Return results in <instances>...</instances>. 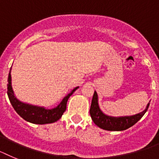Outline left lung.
Segmentation results:
<instances>
[{
	"label": "left lung",
	"instance_id": "obj_1",
	"mask_svg": "<svg viewBox=\"0 0 159 159\" xmlns=\"http://www.w3.org/2000/svg\"><path fill=\"white\" fill-rule=\"evenodd\" d=\"M98 102V93L96 91H94L92 102H91L90 110H89L91 118L95 123V125H98V127L110 131L125 130V129L131 127L132 125H134L136 122H138L141 118H143V116L147 111L149 106H150V102H149L143 112L134 114V115L124 116V117H112V116H108L103 114L102 111L99 108Z\"/></svg>",
	"mask_w": 159,
	"mask_h": 159
}]
</instances>
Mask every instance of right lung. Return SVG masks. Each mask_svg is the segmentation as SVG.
Segmentation results:
<instances>
[{
    "label": "right lung",
    "instance_id": "obj_1",
    "mask_svg": "<svg viewBox=\"0 0 159 159\" xmlns=\"http://www.w3.org/2000/svg\"><path fill=\"white\" fill-rule=\"evenodd\" d=\"M11 69L8 78V84H7V93L10 101L11 105L13 106V109L17 114L25 121L34 124H49L55 122L60 119L62 116L63 113L66 110V104L69 98L74 93V91L78 87L74 88L70 93L66 95L62 101L61 102L58 106L53 109H45L41 106H33V105L27 104L22 102L16 98L13 93L12 85H11Z\"/></svg>",
    "mask_w": 159,
    "mask_h": 159
}]
</instances>
